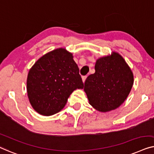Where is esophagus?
Segmentation results:
<instances>
[{
	"label": "esophagus",
	"mask_w": 154,
	"mask_h": 154,
	"mask_svg": "<svg viewBox=\"0 0 154 154\" xmlns=\"http://www.w3.org/2000/svg\"><path fill=\"white\" fill-rule=\"evenodd\" d=\"M86 77H87V76H84V77H82V81H83V82H85Z\"/></svg>",
	"instance_id": "obj_1"
}]
</instances>
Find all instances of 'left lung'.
Here are the masks:
<instances>
[{
	"mask_svg": "<svg viewBox=\"0 0 154 154\" xmlns=\"http://www.w3.org/2000/svg\"><path fill=\"white\" fill-rule=\"evenodd\" d=\"M94 74L84 82V90L89 104L96 110L107 112L120 107L131 92L134 77L127 63L115 51L96 60Z\"/></svg>",
	"mask_w": 154,
	"mask_h": 154,
	"instance_id": "1",
	"label": "left lung"
}]
</instances>
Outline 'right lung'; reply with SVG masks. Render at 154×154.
<instances>
[{
  "instance_id": "right-lung-1",
  "label": "right lung",
  "mask_w": 154,
  "mask_h": 154,
  "mask_svg": "<svg viewBox=\"0 0 154 154\" xmlns=\"http://www.w3.org/2000/svg\"><path fill=\"white\" fill-rule=\"evenodd\" d=\"M26 89L34 110L51 116L65 107L70 94L84 87L73 55L58 48L40 57L29 70Z\"/></svg>"
}]
</instances>
